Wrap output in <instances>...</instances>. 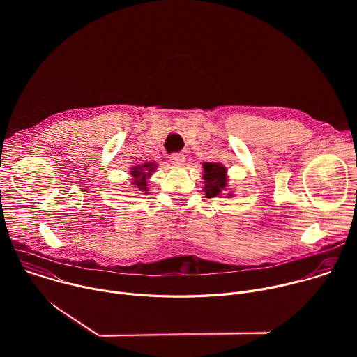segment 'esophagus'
Listing matches in <instances>:
<instances>
[{
	"mask_svg": "<svg viewBox=\"0 0 357 357\" xmlns=\"http://www.w3.org/2000/svg\"><path fill=\"white\" fill-rule=\"evenodd\" d=\"M169 158H171V162L175 165H182L185 162V155L182 152H179V154L176 152V154H172Z\"/></svg>",
	"mask_w": 357,
	"mask_h": 357,
	"instance_id": "obj_1",
	"label": "esophagus"
}]
</instances>
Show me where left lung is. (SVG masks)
I'll return each mask as SVG.
<instances>
[{
    "label": "left lung",
    "instance_id": "8db88e82",
    "mask_svg": "<svg viewBox=\"0 0 357 357\" xmlns=\"http://www.w3.org/2000/svg\"><path fill=\"white\" fill-rule=\"evenodd\" d=\"M227 169L218 162H205L203 164V190L206 193V197H215L223 193L227 188ZM227 196H233L229 193Z\"/></svg>",
    "mask_w": 357,
    "mask_h": 357
}]
</instances>
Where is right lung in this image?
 Instances as JSON below:
<instances>
[{
  "mask_svg": "<svg viewBox=\"0 0 357 357\" xmlns=\"http://www.w3.org/2000/svg\"><path fill=\"white\" fill-rule=\"evenodd\" d=\"M157 164L154 162H146L144 165L134 167L130 174H131V185L141 192H145L148 195V178L152 175V172L155 171Z\"/></svg>",
  "mask_w": 357,
  "mask_h": 357,
  "instance_id": "add662e5",
  "label": "right lung"
}]
</instances>
